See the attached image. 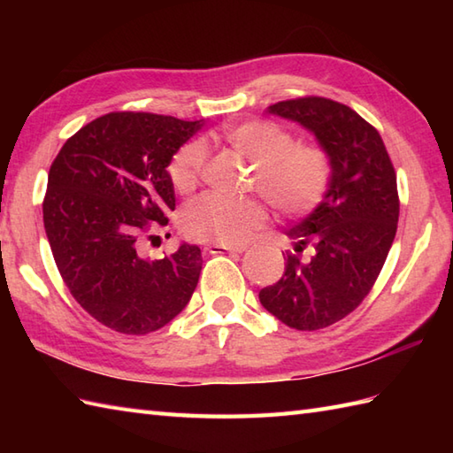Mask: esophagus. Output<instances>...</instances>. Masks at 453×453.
Instances as JSON below:
<instances>
[{
    "label": "esophagus",
    "instance_id": "esophagus-1",
    "mask_svg": "<svg viewBox=\"0 0 453 453\" xmlns=\"http://www.w3.org/2000/svg\"><path fill=\"white\" fill-rule=\"evenodd\" d=\"M208 251H210L211 255H218V253H243V251H247V245L211 243V245H208Z\"/></svg>",
    "mask_w": 453,
    "mask_h": 453
}]
</instances>
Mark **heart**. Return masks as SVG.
Segmentation results:
<instances>
[{
	"instance_id": "obj_1",
	"label": "heart",
	"mask_w": 453,
	"mask_h": 453,
	"mask_svg": "<svg viewBox=\"0 0 453 453\" xmlns=\"http://www.w3.org/2000/svg\"><path fill=\"white\" fill-rule=\"evenodd\" d=\"M239 156L253 163L251 185L282 214H307L321 204L331 185V159L317 143H294L290 130L273 120H245L224 132ZM206 161V146L195 140L169 161V179L179 192L196 187ZM268 211L257 198L204 195L185 206L180 227L190 239L239 243L263 227Z\"/></svg>"
}]
</instances>
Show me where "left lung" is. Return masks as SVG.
<instances>
[{
    "instance_id": "8db88e82",
    "label": "left lung",
    "mask_w": 453,
    "mask_h": 453,
    "mask_svg": "<svg viewBox=\"0 0 453 453\" xmlns=\"http://www.w3.org/2000/svg\"><path fill=\"white\" fill-rule=\"evenodd\" d=\"M268 112L315 134L329 153L331 185L321 204L286 232L294 251H286L282 278L258 300L292 329H325L352 313L378 280L397 232V175L380 132L342 103L300 97Z\"/></svg>"
}]
</instances>
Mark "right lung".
I'll return each mask as SVG.
<instances>
[{"label":"right lung","mask_w":453,"mask_h":453,"mask_svg":"<svg viewBox=\"0 0 453 453\" xmlns=\"http://www.w3.org/2000/svg\"><path fill=\"white\" fill-rule=\"evenodd\" d=\"M151 112H109L67 140L48 173L42 216L67 290L109 329L148 334L185 310L202 271L200 247L150 261L146 239L175 210L169 161L200 130Z\"/></svg>","instance_id":"add662e5"}]
</instances>
